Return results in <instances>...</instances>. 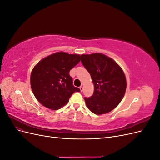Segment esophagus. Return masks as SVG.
I'll use <instances>...</instances> for the list:
<instances>
[{
  "label": "esophagus",
  "mask_w": 160,
  "mask_h": 160,
  "mask_svg": "<svg viewBox=\"0 0 160 160\" xmlns=\"http://www.w3.org/2000/svg\"><path fill=\"white\" fill-rule=\"evenodd\" d=\"M79 88H80L81 91H83V85H81L79 87Z\"/></svg>",
  "instance_id": "34e87169"
}]
</instances>
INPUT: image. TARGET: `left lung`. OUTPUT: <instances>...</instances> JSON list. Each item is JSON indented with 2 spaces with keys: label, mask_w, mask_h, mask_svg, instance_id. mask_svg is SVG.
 I'll list each match as a JSON object with an SVG mask.
<instances>
[{
  "label": "left lung",
  "mask_w": 160,
  "mask_h": 160,
  "mask_svg": "<svg viewBox=\"0 0 160 160\" xmlns=\"http://www.w3.org/2000/svg\"><path fill=\"white\" fill-rule=\"evenodd\" d=\"M81 57L94 84L93 95L84 98L86 105L95 114L107 113L123 98L126 90L124 72L117 62L101 53L81 55Z\"/></svg>",
  "instance_id": "obj_1"
}]
</instances>
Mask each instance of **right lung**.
<instances>
[{
  "instance_id": "add662e5",
  "label": "right lung",
  "mask_w": 160,
  "mask_h": 160,
  "mask_svg": "<svg viewBox=\"0 0 160 160\" xmlns=\"http://www.w3.org/2000/svg\"><path fill=\"white\" fill-rule=\"evenodd\" d=\"M80 61V55L59 52L42 59L31 75V89L45 107L56 110L65 105L80 89L72 83L69 71Z\"/></svg>"
}]
</instances>
